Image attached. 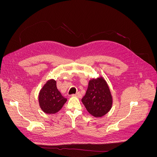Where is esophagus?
I'll return each instance as SVG.
<instances>
[{
    "label": "esophagus",
    "instance_id": "obj_1",
    "mask_svg": "<svg viewBox=\"0 0 157 157\" xmlns=\"http://www.w3.org/2000/svg\"><path fill=\"white\" fill-rule=\"evenodd\" d=\"M72 96H75V97H77V98H80L82 97V95L80 94V93H79V92H77V94H73L72 95Z\"/></svg>",
    "mask_w": 157,
    "mask_h": 157
}]
</instances>
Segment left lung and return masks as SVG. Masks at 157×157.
Returning <instances> with one entry per match:
<instances>
[{"mask_svg": "<svg viewBox=\"0 0 157 157\" xmlns=\"http://www.w3.org/2000/svg\"><path fill=\"white\" fill-rule=\"evenodd\" d=\"M82 102L88 113L95 117H101L110 111L113 98L105 80L101 77L90 80Z\"/></svg>", "mask_w": 157, "mask_h": 157, "instance_id": "8db88e82", "label": "left lung"}]
</instances>
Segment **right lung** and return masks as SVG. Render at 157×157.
I'll return each instance as SVG.
<instances>
[{"label": "right lung", "mask_w": 157, "mask_h": 157, "mask_svg": "<svg viewBox=\"0 0 157 157\" xmlns=\"http://www.w3.org/2000/svg\"><path fill=\"white\" fill-rule=\"evenodd\" d=\"M67 100V98H65L57 88L56 81L54 79L46 82L39 95L40 107L47 114L58 113Z\"/></svg>", "instance_id": "1"}]
</instances>
